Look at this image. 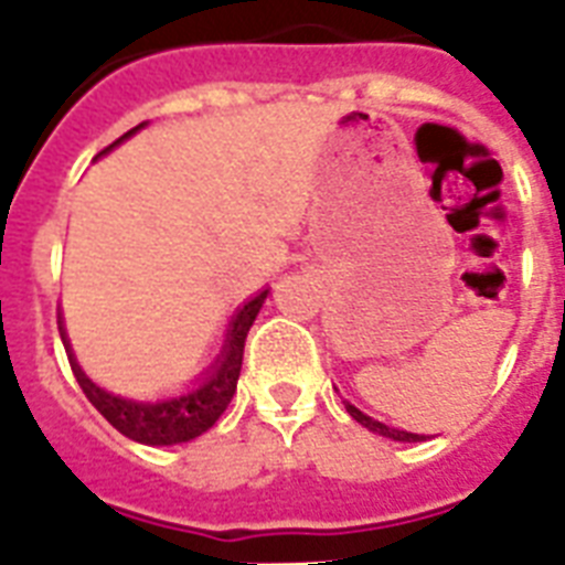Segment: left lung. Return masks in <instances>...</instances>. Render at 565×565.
<instances>
[{
    "mask_svg": "<svg viewBox=\"0 0 565 565\" xmlns=\"http://www.w3.org/2000/svg\"><path fill=\"white\" fill-rule=\"evenodd\" d=\"M347 411H350V417L355 419V423H361V426H367L370 431H376V435L382 437H391V440H403V444H417V440H426L423 435H411V431H399V428H391L385 426V423H379V419L367 417V414H361L355 405L347 403Z\"/></svg>",
    "mask_w": 565,
    "mask_h": 565,
    "instance_id": "8db88e82",
    "label": "left lung"
}]
</instances>
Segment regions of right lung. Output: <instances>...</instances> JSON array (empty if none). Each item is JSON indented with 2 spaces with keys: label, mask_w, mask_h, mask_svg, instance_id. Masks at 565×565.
<instances>
[{
  "label": "right lung",
  "mask_w": 565,
  "mask_h": 565,
  "mask_svg": "<svg viewBox=\"0 0 565 565\" xmlns=\"http://www.w3.org/2000/svg\"><path fill=\"white\" fill-rule=\"evenodd\" d=\"M134 130H128L125 137L116 139L113 146H119L121 139H128ZM113 146H107L104 151H110ZM265 297H268V291L256 295L250 303H245V309L238 311L236 320H233V329H230L224 355H221L215 370H212V376L206 379L204 385L198 387V391H192V394L186 396L166 399V403H154V405L130 403V399L113 396L107 394V391H102L98 385H93V382L81 373L78 361L72 359L70 353L72 373H75V379H78L81 391L87 394L89 403L98 408V414H102V417L125 437L148 446L186 444V440L204 435L206 428L215 426V419L224 414V408H227L233 394H236L238 373H242V355H245V338L247 332H250V327H254V320L256 315H259L262 303H265ZM61 338H63V344H66V335Z\"/></svg>",
  "instance_id": "1"
}]
</instances>
